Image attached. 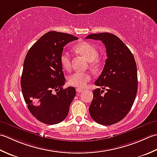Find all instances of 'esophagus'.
<instances>
[{
	"mask_svg": "<svg viewBox=\"0 0 157 157\" xmlns=\"http://www.w3.org/2000/svg\"><path fill=\"white\" fill-rule=\"evenodd\" d=\"M76 92H78V93H81V92L83 91V89H81V88H76Z\"/></svg>",
	"mask_w": 157,
	"mask_h": 157,
	"instance_id": "1",
	"label": "esophagus"
}]
</instances>
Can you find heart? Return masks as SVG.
Returning a JSON list of instances; mask_svg holds the SVG:
<instances>
[{
    "instance_id": "obj_1",
    "label": "heart",
    "mask_w": 157,
    "mask_h": 157,
    "mask_svg": "<svg viewBox=\"0 0 157 157\" xmlns=\"http://www.w3.org/2000/svg\"><path fill=\"white\" fill-rule=\"evenodd\" d=\"M75 49L85 57L92 65L98 64V52L94 44L88 42H81L76 44ZM60 63L63 69L69 70L71 66L70 55L68 52H63L60 57ZM91 75L89 72H75L69 76L68 82L70 85L77 87H84L91 81Z\"/></svg>"
}]
</instances>
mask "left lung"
<instances>
[{
    "label": "left lung",
    "mask_w": 157,
    "mask_h": 157,
    "mask_svg": "<svg viewBox=\"0 0 157 157\" xmlns=\"http://www.w3.org/2000/svg\"><path fill=\"white\" fill-rule=\"evenodd\" d=\"M87 39L100 40L106 48L108 58L95 85L105 89H95L89 106L91 117L103 125L119 122L129 113L137 91V66L132 53L119 38L104 33L89 34Z\"/></svg>",
    "instance_id": "obj_1"
}]
</instances>
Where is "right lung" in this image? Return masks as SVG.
Here are the masks:
<instances>
[{
    "mask_svg": "<svg viewBox=\"0 0 157 157\" xmlns=\"http://www.w3.org/2000/svg\"><path fill=\"white\" fill-rule=\"evenodd\" d=\"M78 38L71 34L51 31L41 36L27 53L21 87L31 114L40 122L55 124L68 114L75 97V87L63 89L64 75L60 63L63 47ZM57 91L54 94L53 91Z\"/></svg>",
    "mask_w": 157,
    "mask_h": 157,
    "instance_id": "add662e5",
    "label": "right lung"
}]
</instances>
